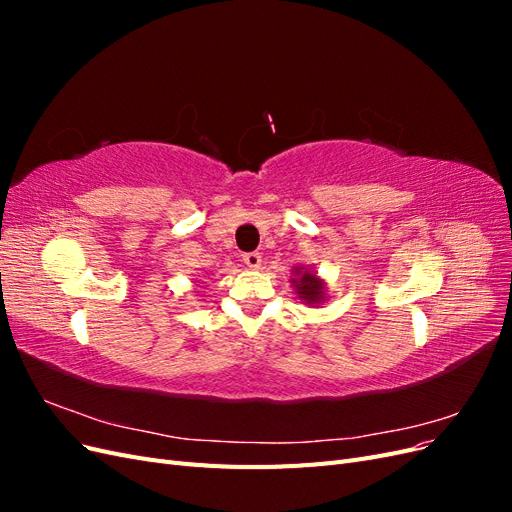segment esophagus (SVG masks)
Listing matches in <instances>:
<instances>
[{
    "label": "esophagus",
    "instance_id": "1",
    "mask_svg": "<svg viewBox=\"0 0 512 512\" xmlns=\"http://www.w3.org/2000/svg\"><path fill=\"white\" fill-rule=\"evenodd\" d=\"M243 262L250 269H260V265H262V256L258 254V252H250V254H245L243 256Z\"/></svg>",
    "mask_w": 512,
    "mask_h": 512
}]
</instances>
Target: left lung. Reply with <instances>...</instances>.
Here are the masks:
<instances>
[{
  "label": "left lung",
  "mask_w": 512,
  "mask_h": 512,
  "mask_svg": "<svg viewBox=\"0 0 512 512\" xmlns=\"http://www.w3.org/2000/svg\"><path fill=\"white\" fill-rule=\"evenodd\" d=\"M290 284L301 303H305L309 307H320L327 303V297H329L327 282H324L314 269H307L303 265L294 267Z\"/></svg>",
  "instance_id": "8db88e82"
}]
</instances>
